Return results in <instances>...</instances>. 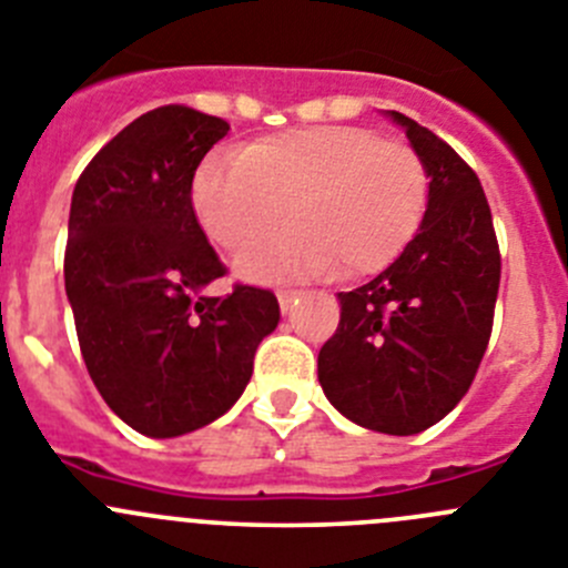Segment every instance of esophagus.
<instances>
[{
  "mask_svg": "<svg viewBox=\"0 0 568 568\" xmlns=\"http://www.w3.org/2000/svg\"><path fill=\"white\" fill-rule=\"evenodd\" d=\"M303 296V291H296V288H280L277 291V300H280V308L283 311H291V305L296 303Z\"/></svg>",
  "mask_w": 568,
  "mask_h": 568,
  "instance_id": "1",
  "label": "esophagus"
}]
</instances>
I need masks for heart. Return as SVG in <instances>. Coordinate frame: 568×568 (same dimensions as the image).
Instances as JSON below:
<instances>
[{"instance_id": "1", "label": "heart", "mask_w": 568, "mask_h": 568, "mask_svg": "<svg viewBox=\"0 0 568 568\" xmlns=\"http://www.w3.org/2000/svg\"><path fill=\"white\" fill-rule=\"evenodd\" d=\"M430 175L413 146L365 126L320 124L260 138L240 155L197 170L192 203L203 232L226 252L271 231L290 206L292 226L240 252L248 283L347 277L385 268L422 226Z\"/></svg>"}]
</instances>
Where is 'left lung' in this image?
I'll use <instances>...</instances> for the list:
<instances>
[{"label": "left lung", "mask_w": 568, "mask_h": 568, "mask_svg": "<svg viewBox=\"0 0 568 568\" xmlns=\"http://www.w3.org/2000/svg\"><path fill=\"white\" fill-rule=\"evenodd\" d=\"M427 166L416 237L385 272L342 291L339 328L320 351L331 405L367 430L413 436L464 398L493 334L500 254L481 181L458 152L396 110Z\"/></svg>", "instance_id": "obj_1"}]
</instances>
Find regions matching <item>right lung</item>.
Segmentation results:
<instances>
[{"mask_svg": "<svg viewBox=\"0 0 568 568\" xmlns=\"http://www.w3.org/2000/svg\"><path fill=\"white\" fill-rule=\"evenodd\" d=\"M226 132L206 112L158 106L112 138L73 189L64 288L81 356L110 410L150 438L221 418L280 322L272 291L206 294L226 265L197 223L192 181Z\"/></svg>", "mask_w": 568, "mask_h": 568, "instance_id": "right-lung-1", "label": "right lung"}]
</instances>
